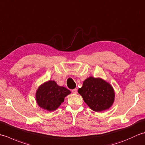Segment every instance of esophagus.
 I'll use <instances>...</instances> for the list:
<instances>
[{"label": "esophagus", "mask_w": 145, "mask_h": 145, "mask_svg": "<svg viewBox=\"0 0 145 145\" xmlns=\"http://www.w3.org/2000/svg\"><path fill=\"white\" fill-rule=\"evenodd\" d=\"M72 92L73 93H74V94H76V93H77V89L76 88H75V89H73V90H72Z\"/></svg>", "instance_id": "34e87169"}]
</instances>
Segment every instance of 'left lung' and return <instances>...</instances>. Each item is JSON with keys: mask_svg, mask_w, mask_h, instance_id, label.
I'll use <instances>...</instances> for the list:
<instances>
[{"mask_svg": "<svg viewBox=\"0 0 145 145\" xmlns=\"http://www.w3.org/2000/svg\"><path fill=\"white\" fill-rule=\"evenodd\" d=\"M78 92L87 105L97 112L108 109L115 99V92L111 85L103 79L92 76L85 80Z\"/></svg>", "mask_w": 145, "mask_h": 145, "instance_id": "8db88e82", "label": "left lung"}]
</instances>
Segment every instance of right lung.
Segmentation results:
<instances>
[{
  "label": "right lung",
  "mask_w": 145,
  "mask_h": 145,
  "mask_svg": "<svg viewBox=\"0 0 145 145\" xmlns=\"http://www.w3.org/2000/svg\"><path fill=\"white\" fill-rule=\"evenodd\" d=\"M70 91L58 86L54 80H49L40 86L36 92L37 103L40 107L48 111L58 108Z\"/></svg>",
  "instance_id": "obj_1"
}]
</instances>
